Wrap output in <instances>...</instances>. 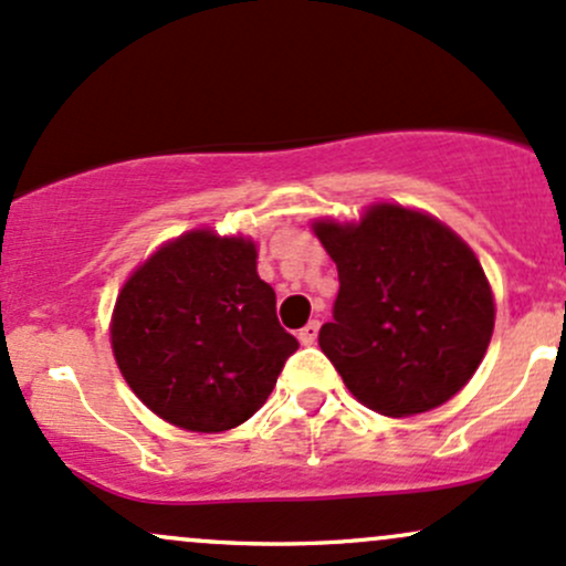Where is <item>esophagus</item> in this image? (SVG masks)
<instances>
[{
	"instance_id": "esophagus-1",
	"label": "esophagus",
	"mask_w": 566,
	"mask_h": 566,
	"mask_svg": "<svg viewBox=\"0 0 566 566\" xmlns=\"http://www.w3.org/2000/svg\"><path fill=\"white\" fill-rule=\"evenodd\" d=\"M318 321H310V324L305 326V329H300V334H296V337H300V343L302 345H313L315 339H318Z\"/></svg>"
}]
</instances>
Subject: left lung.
<instances>
[{
  "label": "left lung",
  "mask_w": 566,
  "mask_h": 566,
  "mask_svg": "<svg viewBox=\"0 0 566 566\" xmlns=\"http://www.w3.org/2000/svg\"><path fill=\"white\" fill-rule=\"evenodd\" d=\"M313 229L339 275L318 345L348 391L391 418L459 394L494 332V296L470 245L437 218L399 205Z\"/></svg>",
  "instance_id": "left-lung-1"
}]
</instances>
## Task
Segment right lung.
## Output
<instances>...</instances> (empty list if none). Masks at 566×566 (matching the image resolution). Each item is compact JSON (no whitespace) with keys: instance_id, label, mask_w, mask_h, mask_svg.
I'll list each match as a JSON object with an SVG mask.
<instances>
[{"instance_id":"obj_1","label":"right lung","mask_w":566,"mask_h":566,"mask_svg":"<svg viewBox=\"0 0 566 566\" xmlns=\"http://www.w3.org/2000/svg\"><path fill=\"white\" fill-rule=\"evenodd\" d=\"M113 354L132 391L188 431L245 423L300 348L275 315L245 237L197 229L167 242L124 283Z\"/></svg>"}]
</instances>
